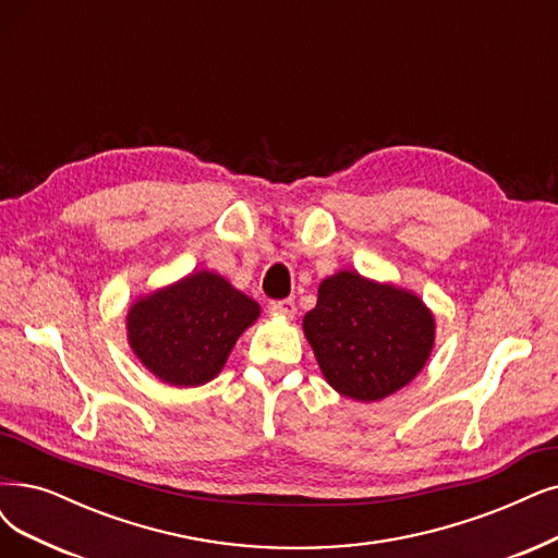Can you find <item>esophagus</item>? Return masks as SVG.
<instances>
[{
  "label": "esophagus",
  "mask_w": 558,
  "mask_h": 558,
  "mask_svg": "<svg viewBox=\"0 0 558 558\" xmlns=\"http://www.w3.org/2000/svg\"><path fill=\"white\" fill-rule=\"evenodd\" d=\"M271 313H276V315H280V317H294L296 315V303L292 301V299H282V301H271Z\"/></svg>",
  "instance_id": "esophagus-1"
}]
</instances>
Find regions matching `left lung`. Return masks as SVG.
<instances>
[{"label": "left lung", "mask_w": 558, "mask_h": 558, "mask_svg": "<svg viewBox=\"0 0 558 558\" xmlns=\"http://www.w3.org/2000/svg\"><path fill=\"white\" fill-rule=\"evenodd\" d=\"M303 333L328 386L349 400L377 402L416 379L437 322L416 292L338 271L319 282Z\"/></svg>", "instance_id": "8db88e82"}]
</instances>
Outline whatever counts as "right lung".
Masks as SVG:
<instances>
[{"label":"right lung","mask_w":558,"mask_h":558,"mask_svg":"<svg viewBox=\"0 0 558 558\" xmlns=\"http://www.w3.org/2000/svg\"><path fill=\"white\" fill-rule=\"evenodd\" d=\"M259 313V303L220 274L195 271L137 296L126 315V338L154 377L195 388L218 377Z\"/></svg>","instance_id":"1"}]
</instances>
